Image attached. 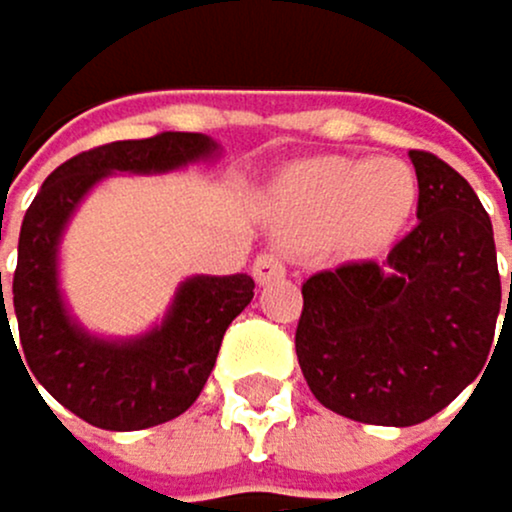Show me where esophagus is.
<instances>
[{
    "label": "esophagus",
    "instance_id": "esophagus-1",
    "mask_svg": "<svg viewBox=\"0 0 512 512\" xmlns=\"http://www.w3.org/2000/svg\"><path fill=\"white\" fill-rule=\"evenodd\" d=\"M253 278H256L259 285H272V282H278V278H285V262H282V256L259 253L256 262H253Z\"/></svg>",
    "mask_w": 512,
    "mask_h": 512
}]
</instances>
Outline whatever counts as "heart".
<instances>
[{
	"label": "heart",
	"mask_w": 512,
	"mask_h": 512,
	"mask_svg": "<svg viewBox=\"0 0 512 512\" xmlns=\"http://www.w3.org/2000/svg\"><path fill=\"white\" fill-rule=\"evenodd\" d=\"M417 205V176L397 160H314L278 185V217L307 237L343 234L359 250L388 243Z\"/></svg>",
	"instance_id": "heart-1"
}]
</instances>
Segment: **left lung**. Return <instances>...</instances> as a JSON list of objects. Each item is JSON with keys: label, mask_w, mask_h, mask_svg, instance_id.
I'll return each mask as SVG.
<instances>
[{"label": "left lung", "mask_w": 512, "mask_h": 512, "mask_svg": "<svg viewBox=\"0 0 512 512\" xmlns=\"http://www.w3.org/2000/svg\"><path fill=\"white\" fill-rule=\"evenodd\" d=\"M410 163L420 185L417 227L388 259L346 262L307 278L295 330L301 372L317 401L375 426L430 420L484 364L491 368L486 356L494 362L503 301L494 227L475 189L426 150H410Z\"/></svg>", "instance_id": "8db88e82"}]
</instances>
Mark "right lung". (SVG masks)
Returning a JSON list of instances; mask_svg holds the SVG:
<instances>
[{
    "mask_svg": "<svg viewBox=\"0 0 512 512\" xmlns=\"http://www.w3.org/2000/svg\"><path fill=\"white\" fill-rule=\"evenodd\" d=\"M214 153L211 137L185 131L115 140L57 166L25 211L12 278L15 315L5 307L0 272V352L9 343L21 365H28V378H37L54 401L99 430H147L189 410L217 362L230 320L253 301L256 282L250 275L185 278L156 330L137 340H99L79 327L60 298L63 227L92 185L111 172H169ZM12 316L19 320L18 347L8 330ZM37 381H31L34 391Z\"/></svg>",
    "mask_w": 512,
    "mask_h": 512,
    "instance_id": "1",
    "label": "right lung"
}]
</instances>
